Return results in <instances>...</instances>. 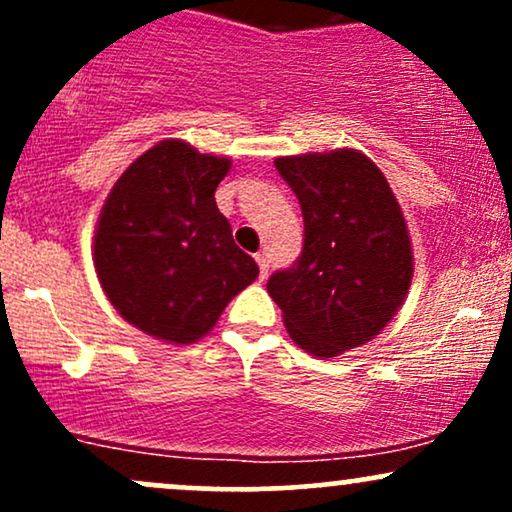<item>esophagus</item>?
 <instances>
[{
	"mask_svg": "<svg viewBox=\"0 0 512 512\" xmlns=\"http://www.w3.org/2000/svg\"><path fill=\"white\" fill-rule=\"evenodd\" d=\"M255 262L260 264V279L264 281V279H267V274H269V260H267V255H264V252H257Z\"/></svg>",
	"mask_w": 512,
	"mask_h": 512,
	"instance_id": "1",
	"label": "esophagus"
}]
</instances>
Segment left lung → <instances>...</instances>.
I'll list each match as a JSON object with an SVG mask.
<instances>
[{
  "instance_id": "left-lung-1",
  "label": "left lung",
  "mask_w": 512,
  "mask_h": 512,
  "mask_svg": "<svg viewBox=\"0 0 512 512\" xmlns=\"http://www.w3.org/2000/svg\"><path fill=\"white\" fill-rule=\"evenodd\" d=\"M279 175L303 211V252L269 276L291 339L317 358L375 339L402 308L414 255L399 202L356 149L281 156Z\"/></svg>"
}]
</instances>
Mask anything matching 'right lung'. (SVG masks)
Returning a JSON list of instances; mask_svg holds the SVG:
<instances>
[{
  "mask_svg": "<svg viewBox=\"0 0 512 512\" xmlns=\"http://www.w3.org/2000/svg\"><path fill=\"white\" fill-rule=\"evenodd\" d=\"M228 170V158L166 139L110 190L93 264L108 301L137 330L168 344L197 342L260 274L216 207Z\"/></svg>",
  "mask_w": 512,
  "mask_h": 512,
  "instance_id": "1",
  "label": "right lung"
}]
</instances>
